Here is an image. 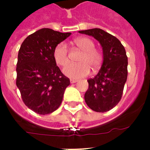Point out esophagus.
Instances as JSON below:
<instances>
[{"instance_id":"34e87169","label":"esophagus","mask_w":150,"mask_h":150,"mask_svg":"<svg viewBox=\"0 0 150 150\" xmlns=\"http://www.w3.org/2000/svg\"><path fill=\"white\" fill-rule=\"evenodd\" d=\"M70 82H71V83H76L77 82V80H76V79H71Z\"/></svg>"}]
</instances>
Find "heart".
I'll list each match as a JSON object with an SVG mask.
<instances>
[{"label":"heart","mask_w":150,"mask_h":150,"mask_svg":"<svg viewBox=\"0 0 150 150\" xmlns=\"http://www.w3.org/2000/svg\"><path fill=\"white\" fill-rule=\"evenodd\" d=\"M74 43L83 52L79 57L78 64H69L63 69L64 75L72 79H77L87 76L90 67L93 71L98 68L101 64L102 55L95 50V43L87 38H79ZM53 58L55 63L59 66L66 65L68 62V51L65 43H61L55 46L53 51Z\"/></svg>","instance_id":"1"}]
</instances>
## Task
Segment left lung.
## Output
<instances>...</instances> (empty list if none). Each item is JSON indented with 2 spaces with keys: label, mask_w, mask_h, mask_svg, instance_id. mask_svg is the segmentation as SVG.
Wrapping results in <instances>:
<instances>
[{
  "label": "left lung",
  "mask_w": 150,
  "mask_h": 150,
  "mask_svg": "<svg viewBox=\"0 0 150 150\" xmlns=\"http://www.w3.org/2000/svg\"><path fill=\"white\" fill-rule=\"evenodd\" d=\"M93 37L103 51V63L95 77L88 79V88L85 101L92 110L104 112L110 110L121 100L128 76V57L119 40L100 28L79 30Z\"/></svg>",
  "instance_id": "left-lung-1"
}]
</instances>
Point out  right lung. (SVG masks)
I'll return each instance as SVG.
<instances>
[{"label": "right lung", "mask_w": 150, "mask_h": 150, "mask_svg": "<svg viewBox=\"0 0 150 150\" xmlns=\"http://www.w3.org/2000/svg\"><path fill=\"white\" fill-rule=\"evenodd\" d=\"M71 34L41 28L28 36L18 50L16 86L25 104L40 115L56 110L70 85L56 65L53 51Z\"/></svg>", "instance_id": "obj_1"}]
</instances>
